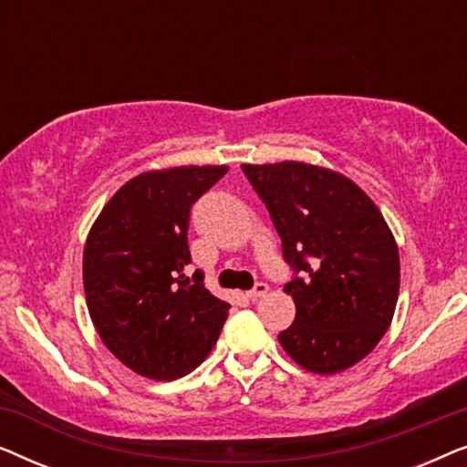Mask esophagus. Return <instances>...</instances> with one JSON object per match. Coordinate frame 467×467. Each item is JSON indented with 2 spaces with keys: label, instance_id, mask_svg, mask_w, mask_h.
<instances>
[{
  "label": "esophagus",
  "instance_id": "obj_1",
  "mask_svg": "<svg viewBox=\"0 0 467 467\" xmlns=\"http://www.w3.org/2000/svg\"><path fill=\"white\" fill-rule=\"evenodd\" d=\"M267 291H270V286H267L265 283H257V285H254V286H253V289H251V291H248V293H246V296H248V297H251V299H259V297H264Z\"/></svg>",
  "mask_w": 467,
  "mask_h": 467
}]
</instances>
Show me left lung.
I'll list each match as a JSON object with an SVG mask.
<instances>
[{"label": "left lung", "mask_w": 467, "mask_h": 467, "mask_svg": "<svg viewBox=\"0 0 467 467\" xmlns=\"http://www.w3.org/2000/svg\"><path fill=\"white\" fill-rule=\"evenodd\" d=\"M265 203L293 270L296 321L278 342L317 374L372 353L391 325L400 253L376 203L347 176L302 161L242 165Z\"/></svg>", "instance_id": "1"}]
</instances>
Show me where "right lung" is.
<instances>
[{"instance_id":"1","label":"right lung","mask_w":467,"mask_h":467,"mask_svg":"<svg viewBox=\"0 0 467 467\" xmlns=\"http://www.w3.org/2000/svg\"><path fill=\"white\" fill-rule=\"evenodd\" d=\"M227 165L144 171L125 182L93 223L82 257L91 321L101 342L140 376L174 380L219 340L229 304L189 272L193 203Z\"/></svg>"}]
</instances>
